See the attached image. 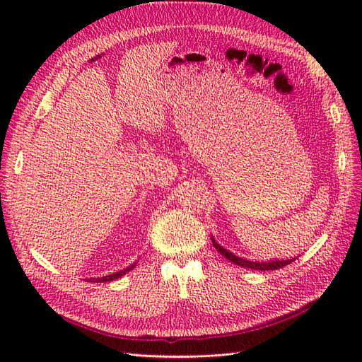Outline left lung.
<instances>
[{
    "mask_svg": "<svg viewBox=\"0 0 362 362\" xmlns=\"http://www.w3.org/2000/svg\"><path fill=\"white\" fill-rule=\"evenodd\" d=\"M211 242H213V246L217 249V252H221V254L228 258L231 262H234V264L240 266V267H246V269H252V270H261V272H266V270H278L281 267H286L287 264H290V262H293L296 258H291V259H275V261H249V259H245L242 257H237L234 255L233 252L226 250L225 247H222L221 245H218L216 240L211 237Z\"/></svg>",
    "mask_w": 362,
    "mask_h": 362,
    "instance_id": "left-lung-1",
    "label": "left lung"
}]
</instances>
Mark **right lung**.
<instances>
[{
	"mask_svg": "<svg viewBox=\"0 0 362 362\" xmlns=\"http://www.w3.org/2000/svg\"><path fill=\"white\" fill-rule=\"evenodd\" d=\"M134 266H136V262H133V264L128 266V267L124 269V270L113 273V275H107V276H103V278H89L87 281H89V282H108V281H115V279H117V278H120V276H124L125 273H128L129 270H133Z\"/></svg>",
	"mask_w": 362,
	"mask_h": 362,
	"instance_id": "add662e5",
	"label": "right lung"
}]
</instances>
